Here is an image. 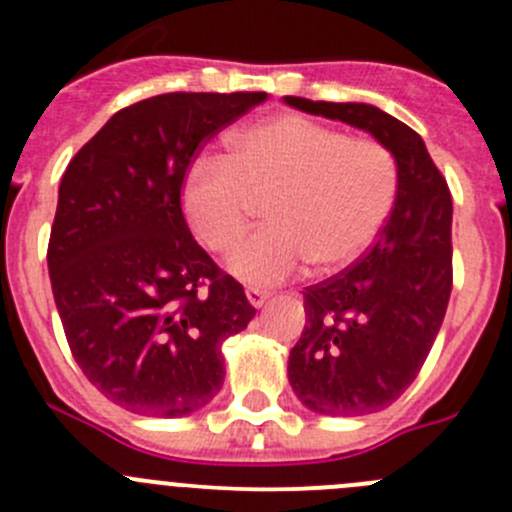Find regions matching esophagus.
<instances>
[{"label": "esophagus", "instance_id": "esophagus-1", "mask_svg": "<svg viewBox=\"0 0 512 512\" xmlns=\"http://www.w3.org/2000/svg\"><path fill=\"white\" fill-rule=\"evenodd\" d=\"M245 294H247V302H250L252 307H262V304L270 299V292H267V289H260V287H247Z\"/></svg>", "mask_w": 512, "mask_h": 512}]
</instances>
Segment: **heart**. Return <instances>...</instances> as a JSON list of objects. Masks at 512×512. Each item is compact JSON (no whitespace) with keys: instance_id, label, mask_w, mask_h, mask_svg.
I'll list each match as a JSON object with an SVG mask.
<instances>
[{"instance_id":"heart-1","label":"heart","mask_w":512,"mask_h":512,"mask_svg":"<svg viewBox=\"0 0 512 512\" xmlns=\"http://www.w3.org/2000/svg\"><path fill=\"white\" fill-rule=\"evenodd\" d=\"M227 143L230 156L190 163L180 203L208 250L230 252L267 200L272 225L230 260L242 280L277 285L309 262L324 272L354 265L394 210L399 170L374 138L285 113L240 128Z\"/></svg>"}]
</instances>
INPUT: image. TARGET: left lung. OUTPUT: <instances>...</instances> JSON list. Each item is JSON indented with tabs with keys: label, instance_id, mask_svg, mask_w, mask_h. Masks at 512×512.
I'll return each mask as SVG.
<instances>
[{
	"label": "left lung",
	"instance_id": "obj_1",
	"mask_svg": "<svg viewBox=\"0 0 512 512\" xmlns=\"http://www.w3.org/2000/svg\"><path fill=\"white\" fill-rule=\"evenodd\" d=\"M289 106L369 131L399 170L394 210L374 245L339 275L304 287L302 337L289 384L327 416H364L394 404L418 376L453 287L451 190L421 136L369 103L287 96Z\"/></svg>",
	"mask_w": 512,
	"mask_h": 512
}]
</instances>
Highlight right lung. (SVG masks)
<instances>
[{
    "instance_id": "1",
    "label": "right lung",
    "mask_w": 512,
    "mask_h": 512,
    "mask_svg": "<svg viewBox=\"0 0 512 512\" xmlns=\"http://www.w3.org/2000/svg\"><path fill=\"white\" fill-rule=\"evenodd\" d=\"M265 91L163 94L113 113L59 185L49 262L66 342L106 399L141 416L198 411L225 379L220 344L257 309L185 223V173Z\"/></svg>"
}]
</instances>
